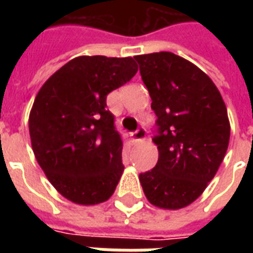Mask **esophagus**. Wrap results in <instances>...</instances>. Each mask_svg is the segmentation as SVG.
Wrapping results in <instances>:
<instances>
[{
    "label": "esophagus",
    "mask_w": 253,
    "mask_h": 253,
    "mask_svg": "<svg viewBox=\"0 0 253 253\" xmlns=\"http://www.w3.org/2000/svg\"><path fill=\"white\" fill-rule=\"evenodd\" d=\"M145 138H146V130L145 128H138L137 131H134L131 134V139L132 142H142L145 141Z\"/></svg>",
    "instance_id": "esophagus-1"
}]
</instances>
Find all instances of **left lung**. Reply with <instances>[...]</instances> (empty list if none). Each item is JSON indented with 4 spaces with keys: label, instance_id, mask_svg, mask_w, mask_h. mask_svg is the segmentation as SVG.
I'll list each match as a JSON object with an SVG mask.
<instances>
[{
    "label": "left lung",
    "instance_id": "1",
    "mask_svg": "<svg viewBox=\"0 0 253 253\" xmlns=\"http://www.w3.org/2000/svg\"><path fill=\"white\" fill-rule=\"evenodd\" d=\"M157 115L159 161L139 175L154 206L177 210L206 190L228 150L226 105L211 78L173 52L134 57Z\"/></svg>",
    "mask_w": 253,
    "mask_h": 253
}]
</instances>
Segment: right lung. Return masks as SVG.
I'll return each instance as SVG.
<instances>
[{"label":"right lung","mask_w":253,"mask_h":253,"mask_svg":"<svg viewBox=\"0 0 253 253\" xmlns=\"http://www.w3.org/2000/svg\"><path fill=\"white\" fill-rule=\"evenodd\" d=\"M137 72L131 57L83 55L36 94L30 114L34 154L54 188L73 203L108 201L119 183L123 142L105 101Z\"/></svg>","instance_id":"obj_1"}]
</instances>
